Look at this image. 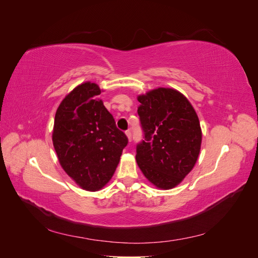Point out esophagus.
<instances>
[{
    "label": "esophagus",
    "mask_w": 258,
    "mask_h": 258,
    "mask_svg": "<svg viewBox=\"0 0 258 258\" xmlns=\"http://www.w3.org/2000/svg\"><path fill=\"white\" fill-rule=\"evenodd\" d=\"M126 136H127V138L129 140V142H131V131L130 130L126 131Z\"/></svg>",
    "instance_id": "1"
}]
</instances>
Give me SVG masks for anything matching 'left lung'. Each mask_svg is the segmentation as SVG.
<instances>
[{
    "label": "left lung",
    "mask_w": 258,
    "mask_h": 258,
    "mask_svg": "<svg viewBox=\"0 0 258 258\" xmlns=\"http://www.w3.org/2000/svg\"><path fill=\"white\" fill-rule=\"evenodd\" d=\"M138 101L144 141L137 146V163L157 188L171 189L196 165L202 140L198 115L173 88L150 90Z\"/></svg>",
    "instance_id": "obj_1"
}]
</instances>
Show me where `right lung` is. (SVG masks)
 <instances>
[{
	"label": "right lung",
	"instance_id": "right-lung-1",
	"mask_svg": "<svg viewBox=\"0 0 258 258\" xmlns=\"http://www.w3.org/2000/svg\"><path fill=\"white\" fill-rule=\"evenodd\" d=\"M100 93L96 83L76 86L58 106L52 130V144L62 169L88 191H97L108 183L128 144Z\"/></svg>",
	"mask_w": 258,
	"mask_h": 258
}]
</instances>
